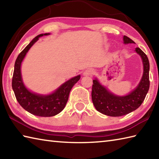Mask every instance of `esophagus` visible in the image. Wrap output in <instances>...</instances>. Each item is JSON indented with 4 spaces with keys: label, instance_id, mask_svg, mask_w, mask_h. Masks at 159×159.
<instances>
[{
    "label": "esophagus",
    "instance_id": "1",
    "mask_svg": "<svg viewBox=\"0 0 159 159\" xmlns=\"http://www.w3.org/2000/svg\"><path fill=\"white\" fill-rule=\"evenodd\" d=\"M94 74V70L92 69V68H89V69H87L85 71H84L83 74L85 76H92Z\"/></svg>",
    "mask_w": 159,
    "mask_h": 159
}]
</instances>
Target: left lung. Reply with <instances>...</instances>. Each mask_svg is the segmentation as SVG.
I'll return each mask as SVG.
<instances>
[{"instance_id":"left-lung-1","label":"left lung","mask_w":159,"mask_h":159,"mask_svg":"<svg viewBox=\"0 0 159 159\" xmlns=\"http://www.w3.org/2000/svg\"><path fill=\"white\" fill-rule=\"evenodd\" d=\"M124 43H135L127 36H123ZM135 51L141 56L143 63V75L134 91L125 96H118L111 94L102 86L96 79L93 80L92 99L95 108L99 112L110 116H121L139 108L143 102L150 88V63L145 53L139 48Z\"/></svg>"}]
</instances>
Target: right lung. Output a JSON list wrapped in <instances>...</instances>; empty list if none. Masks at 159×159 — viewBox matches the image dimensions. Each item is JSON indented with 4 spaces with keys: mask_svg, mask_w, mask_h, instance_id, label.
Returning a JSON list of instances; mask_svg holds the SVG:
<instances>
[{
    "mask_svg": "<svg viewBox=\"0 0 159 159\" xmlns=\"http://www.w3.org/2000/svg\"><path fill=\"white\" fill-rule=\"evenodd\" d=\"M48 34H42L36 36L18 56L15 62L11 83L15 96L21 107L34 115L45 117L55 116L63 110L68 101L71 88L80 78V75L72 78L63 84L53 94L48 96L35 94L30 92L25 87L20 74L22 61L30 48L39 40V37Z\"/></svg>",
    "mask_w": 159,
    "mask_h": 159,
    "instance_id": "obj_1",
    "label": "right lung"
}]
</instances>
